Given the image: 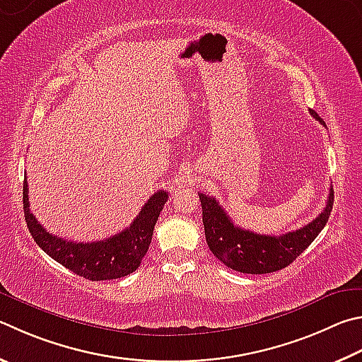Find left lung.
<instances>
[{
    "label": "left lung",
    "instance_id": "obj_1",
    "mask_svg": "<svg viewBox=\"0 0 362 362\" xmlns=\"http://www.w3.org/2000/svg\"><path fill=\"white\" fill-rule=\"evenodd\" d=\"M310 114L325 124L323 118L315 110H310ZM199 199L206 240L215 258L242 274H269L290 266L317 239L329 220L334 192L332 188L329 189L326 207L317 218L300 229L281 235L256 234L235 226L215 198L199 193Z\"/></svg>",
    "mask_w": 362,
    "mask_h": 362
}]
</instances>
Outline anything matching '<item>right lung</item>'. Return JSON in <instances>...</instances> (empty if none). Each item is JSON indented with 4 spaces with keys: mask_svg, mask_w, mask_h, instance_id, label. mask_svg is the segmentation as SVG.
<instances>
[{
    "mask_svg": "<svg viewBox=\"0 0 362 362\" xmlns=\"http://www.w3.org/2000/svg\"><path fill=\"white\" fill-rule=\"evenodd\" d=\"M168 193L161 189L150 196L139 215L112 238L98 242H69L50 234L39 225L31 214L28 201V183L23 182V212L30 233L36 244L50 258L60 262L78 277L100 281L120 279L134 272L141 266L153 235V228L160 212L168 201Z\"/></svg>",
    "mask_w": 362,
    "mask_h": 362,
    "instance_id": "add662e5",
    "label": "right lung"
}]
</instances>
